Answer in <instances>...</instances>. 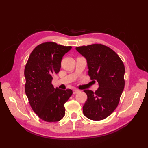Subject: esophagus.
I'll use <instances>...</instances> for the list:
<instances>
[{
    "label": "esophagus",
    "instance_id": "34e87169",
    "mask_svg": "<svg viewBox=\"0 0 148 148\" xmlns=\"http://www.w3.org/2000/svg\"><path fill=\"white\" fill-rule=\"evenodd\" d=\"M79 92V90H78V89H73V95H75V94H77Z\"/></svg>",
    "mask_w": 148,
    "mask_h": 148
}]
</instances>
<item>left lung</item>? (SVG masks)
I'll return each instance as SVG.
<instances>
[{"label":"left lung","mask_w":148,"mask_h":148,"mask_svg":"<svg viewBox=\"0 0 148 148\" xmlns=\"http://www.w3.org/2000/svg\"><path fill=\"white\" fill-rule=\"evenodd\" d=\"M86 58L88 75L99 83L94 92L86 89L88 99L83 107V114L92 120L107 118L117 108L125 86V66L112 49L102 44L76 47Z\"/></svg>","instance_id":"left-lung-1"}]
</instances>
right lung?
Listing matches in <instances>:
<instances>
[{
	"label": "right lung",
	"instance_id": "1",
	"mask_svg": "<svg viewBox=\"0 0 148 148\" xmlns=\"http://www.w3.org/2000/svg\"><path fill=\"white\" fill-rule=\"evenodd\" d=\"M71 49L53 42L39 44L31 53L25 68V92L38 117L47 122L60 120L65 114V103L72 95L70 89L62 90L52 84L59 72L62 57Z\"/></svg>",
	"mask_w": 148,
	"mask_h": 148
}]
</instances>
